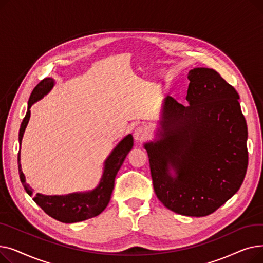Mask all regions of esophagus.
I'll return each instance as SVG.
<instances>
[{
  "mask_svg": "<svg viewBox=\"0 0 263 263\" xmlns=\"http://www.w3.org/2000/svg\"><path fill=\"white\" fill-rule=\"evenodd\" d=\"M133 136H134V140L137 142V143H141L143 141H145L147 137H148V131L146 128L144 127H137L135 130H134V133H133Z\"/></svg>",
  "mask_w": 263,
  "mask_h": 263,
  "instance_id": "obj_1",
  "label": "esophagus"
}]
</instances>
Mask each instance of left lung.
<instances>
[{
  "label": "left lung",
  "mask_w": 263,
  "mask_h": 263,
  "mask_svg": "<svg viewBox=\"0 0 263 263\" xmlns=\"http://www.w3.org/2000/svg\"><path fill=\"white\" fill-rule=\"evenodd\" d=\"M186 101L164 99L156 139L144 144L154 189L167 209L213 213L239 191L248 164L237 90L210 68L189 71Z\"/></svg>",
  "instance_id": "1"
}]
</instances>
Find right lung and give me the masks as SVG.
Masks as SVG:
<instances>
[{"mask_svg": "<svg viewBox=\"0 0 263 263\" xmlns=\"http://www.w3.org/2000/svg\"><path fill=\"white\" fill-rule=\"evenodd\" d=\"M55 82L52 78H46L31 93L30 100L27 102V110L21 123L19 131V145L21 149L22 137L25 128L31 117V106L44 97L53 88ZM133 147V136L128 134L117 144L112 153L104 161V167L99 184L91 191L76 192L67 195H44L37 193L34 196V201L51 217L60 220L62 223H77L99 215L109 202L110 195L114 189L115 177L121 167L127 155ZM20 149L18 154V168L20 180L24 190L30 196H33V189L25 182V176L21 168Z\"/></svg>", "mask_w": 263, "mask_h": 263, "instance_id": "add662e5", "label": "right lung"}]
</instances>
